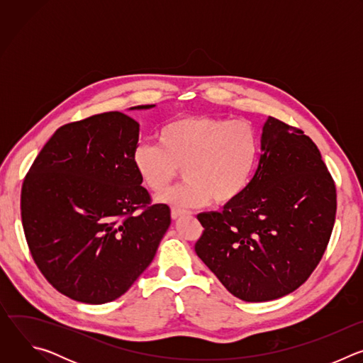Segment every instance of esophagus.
I'll return each instance as SVG.
<instances>
[{
    "mask_svg": "<svg viewBox=\"0 0 363 363\" xmlns=\"http://www.w3.org/2000/svg\"><path fill=\"white\" fill-rule=\"evenodd\" d=\"M186 214H189V211H186V210H181V208H177V206H174V208L171 210V217H172V220H178L179 217L186 216Z\"/></svg>",
    "mask_w": 363,
    "mask_h": 363,
    "instance_id": "34e87169",
    "label": "esophagus"
}]
</instances>
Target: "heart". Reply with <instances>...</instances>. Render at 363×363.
<instances>
[{"mask_svg": "<svg viewBox=\"0 0 363 363\" xmlns=\"http://www.w3.org/2000/svg\"><path fill=\"white\" fill-rule=\"evenodd\" d=\"M158 140L136 145L132 162L155 194L164 192L184 169L186 181L160 196L177 206L237 201L251 182L260 153L255 128L241 119L181 116L160 130Z\"/></svg>", "mask_w": 363, "mask_h": 363, "instance_id": "1", "label": "heart"}]
</instances>
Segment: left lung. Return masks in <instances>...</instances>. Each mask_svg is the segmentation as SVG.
Returning <instances> with one entry per match:
<instances>
[{
  "instance_id": "1",
  "label": "left lung",
  "mask_w": 363,
  "mask_h": 363,
  "mask_svg": "<svg viewBox=\"0 0 363 363\" xmlns=\"http://www.w3.org/2000/svg\"><path fill=\"white\" fill-rule=\"evenodd\" d=\"M262 157L245 189L221 213L196 216L195 252L235 297L269 301L298 289L325 254L336 186L315 142L269 116Z\"/></svg>"
}]
</instances>
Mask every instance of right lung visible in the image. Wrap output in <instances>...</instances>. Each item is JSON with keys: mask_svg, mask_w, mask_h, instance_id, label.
Returning <instances> with one entry per match:
<instances>
[{"mask_svg": "<svg viewBox=\"0 0 363 363\" xmlns=\"http://www.w3.org/2000/svg\"><path fill=\"white\" fill-rule=\"evenodd\" d=\"M138 140L139 123L121 112L72 122L48 139L24 178L21 220L33 260L76 301L125 294L171 224L169 206L150 203L140 185L132 162Z\"/></svg>", "mask_w": 363, "mask_h": 363, "instance_id": "obj_1", "label": "right lung"}]
</instances>
